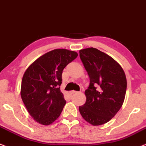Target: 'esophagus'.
<instances>
[{"mask_svg":"<svg viewBox=\"0 0 146 146\" xmlns=\"http://www.w3.org/2000/svg\"><path fill=\"white\" fill-rule=\"evenodd\" d=\"M76 93H78V92L77 91H70V95H72V94H76Z\"/></svg>","mask_w":146,"mask_h":146,"instance_id":"obj_1","label":"esophagus"}]
</instances>
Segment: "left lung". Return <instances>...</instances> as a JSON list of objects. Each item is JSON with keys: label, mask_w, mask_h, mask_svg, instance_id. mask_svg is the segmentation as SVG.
<instances>
[{"label": "left lung", "mask_w": 146, "mask_h": 146, "mask_svg": "<svg viewBox=\"0 0 146 146\" xmlns=\"http://www.w3.org/2000/svg\"><path fill=\"white\" fill-rule=\"evenodd\" d=\"M79 52L90 80L85 91L86 102L79 107L80 113L92 125L104 124L123 104L127 88L125 73L117 62L99 50L88 48Z\"/></svg>", "instance_id": "1"}]
</instances>
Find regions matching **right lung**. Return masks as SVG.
I'll use <instances>...</instances> for the list:
<instances>
[{
  "mask_svg": "<svg viewBox=\"0 0 146 146\" xmlns=\"http://www.w3.org/2000/svg\"><path fill=\"white\" fill-rule=\"evenodd\" d=\"M77 56L74 51L53 50L38 58L24 74L21 98L37 122L50 125L60 116L66 102L60 87L62 71Z\"/></svg>",
  "mask_w": 146,
  "mask_h": 146,
  "instance_id": "obj_1",
  "label": "right lung"
}]
</instances>
